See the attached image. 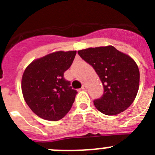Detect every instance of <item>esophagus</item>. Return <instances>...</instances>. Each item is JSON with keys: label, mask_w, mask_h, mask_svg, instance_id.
Listing matches in <instances>:
<instances>
[{"label": "esophagus", "mask_w": 155, "mask_h": 155, "mask_svg": "<svg viewBox=\"0 0 155 155\" xmlns=\"http://www.w3.org/2000/svg\"><path fill=\"white\" fill-rule=\"evenodd\" d=\"M81 90H83V91H86V90H87V86L86 85H82V87H81Z\"/></svg>", "instance_id": "esophagus-1"}]
</instances>
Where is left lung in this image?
Segmentation results:
<instances>
[{
  "instance_id": "obj_1",
  "label": "left lung",
  "mask_w": 155,
  "mask_h": 155,
  "mask_svg": "<svg viewBox=\"0 0 155 155\" xmlns=\"http://www.w3.org/2000/svg\"><path fill=\"white\" fill-rule=\"evenodd\" d=\"M78 53L92 66L103 85L102 96L94 101L95 108L108 116L128 109L139 89L140 71L136 62L113 46L87 48Z\"/></svg>"
}]
</instances>
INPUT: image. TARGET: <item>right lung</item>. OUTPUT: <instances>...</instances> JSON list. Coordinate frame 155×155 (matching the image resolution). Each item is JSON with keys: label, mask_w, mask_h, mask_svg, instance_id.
<instances>
[{"label": "right lung", "mask_w": 155, "mask_h": 155, "mask_svg": "<svg viewBox=\"0 0 155 155\" xmlns=\"http://www.w3.org/2000/svg\"><path fill=\"white\" fill-rule=\"evenodd\" d=\"M77 51H57L33 61L21 78L23 97L40 118L57 121L65 116L74 102L72 89L64 74L72 64Z\"/></svg>", "instance_id": "add662e5"}]
</instances>
